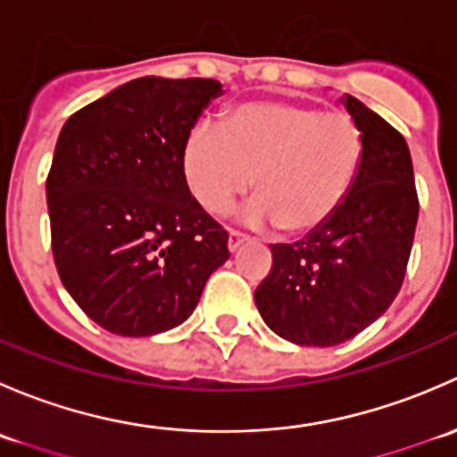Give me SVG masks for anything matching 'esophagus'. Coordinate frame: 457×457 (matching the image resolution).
<instances>
[{
	"label": "esophagus",
	"instance_id": "esophagus-1",
	"mask_svg": "<svg viewBox=\"0 0 457 457\" xmlns=\"http://www.w3.org/2000/svg\"><path fill=\"white\" fill-rule=\"evenodd\" d=\"M245 241H247L245 234H241V232H237V229H232V232H229V238H228L229 252H237L238 247H241Z\"/></svg>",
	"mask_w": 457,
	"mask_h": 457
}]
</instances>
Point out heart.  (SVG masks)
<instances>
[{
  "mask_svg": "<svg viewBox=\"0 0 457 457\" xmlns=\"http://www.w3.org/2000/svg\"><path fill=\"white\" fill-rule=\"evenodd\" d=\"M362 163V132L340 110L301 101H250L223 123L201 121L183 143V177L212 214L252 186V225H278L287 237L320 229L338 212Z\"/></svg>",
  "mask_w": 457,
  "mask_h": 457,
  "instance_id": "obj_1",
  "label": "heart"
}]
</instances>
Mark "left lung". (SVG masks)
I'll return each instance as SVG.
<instances>
[{
  "mask_svg": "<svg viewBox=\"0 0 457 457\" xmlns=\"http://www.w3.org/2000/svg\"><path fill=\"white\" fill-rule=\"evenodd\" d=\"M343 104L362 132L356 183L320 229L271 245L254 292L267 327L307 347L345 343L385 314L403 287L420 207L404 137L356 96Z\"/></svg>",
  "mask_w": 457,
  "mask_h": 457,
  "instance_id": "left-lung-1",
  "label": "left lung"
}]
</instances>
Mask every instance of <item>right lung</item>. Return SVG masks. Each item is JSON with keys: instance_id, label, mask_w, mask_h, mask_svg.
Wrapping results in <instances>:
<instances>
[{"instance_id": "add662e5", "label": "right lung", "mask_w": 457, "mask_h": 457, "mask_svg": "<svg viewBox=\"0 0 457 457\" xmlns=\"http://www.w3.org/2000/svg\"><path fill=\"white\" fill-rule=\"evenodd\" d=\"M223 92L214 79L128 81L77 110L46 179L59 278L117 336H154L195 312L229 258L228 232L190 195L183 143Z\"/></svg>"}]
</instances>
